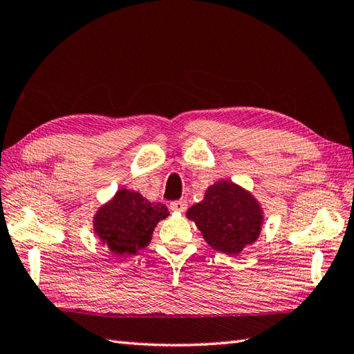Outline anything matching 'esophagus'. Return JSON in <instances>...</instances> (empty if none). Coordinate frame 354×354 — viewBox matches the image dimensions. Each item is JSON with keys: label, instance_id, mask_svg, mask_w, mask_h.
<instances>
[{"label": "esophagus", "instance_id": "34e87169", "mask_svg": "<svg viewBox=\"0 0 354 354\" xmlns=\"http://www.w3.org/2000/svg\"><path fill=\"white\" fill-rule=\"evenodd\" d=\"M170 209L173 212H185L187 210V203L184 199H178V201H171L170 203Z\"/></svg>", "mask_w": 354, "mask_h": 354}]
</instances>
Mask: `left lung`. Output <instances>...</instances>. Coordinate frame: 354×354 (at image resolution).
I'll return each instance as SVG.
<instances>
[{"mask_svg":"<svg viewBox=\"0 0 354 354\" xmlns=\"http://www.w3.org/2000/svg\"><path fill=\"white\" fill-rule=\"evenodd\" d=\"M212 248L238 254L258 239L262 210L250 193L230 181H219L207 189L204 199L187 210Z\"/></svg>","mask_w":354,"mask_h":354,"instance_id":"left-lung-1","label":"left lung"}]
</instances>
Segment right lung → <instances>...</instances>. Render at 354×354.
Listing matches in <instances>:
<instances>
[{
	"label": "right lung",
	"instance_id": "add662e5",
	"mask_svg": "<svg viewBox=\"0 0 354 354\" xmlns=\"http://www.w3.org/2000/svg\"><path fill=\"white\" fill-rule=\"evenodd\" d=\"M167 216L165 205L151 204L140 193L121 189L95 214L93 228L112 253L135 254L149 245L156 224Z\"/></svg>",
	"mask_w": 354,
	"mask_h": 354
}]
</instances>
